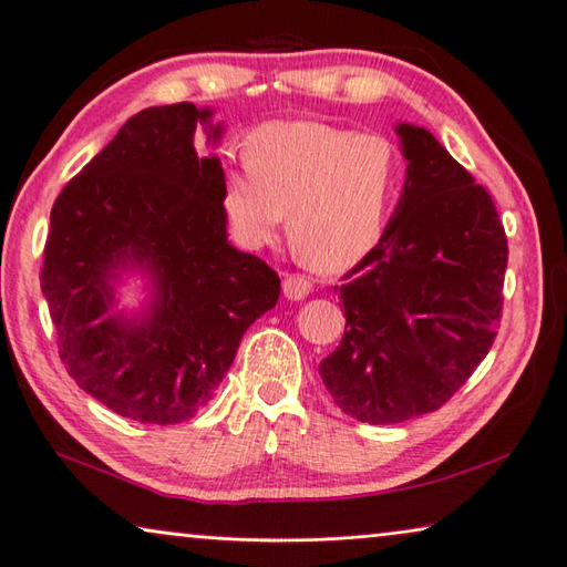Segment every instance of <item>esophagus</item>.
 Instances as JSON below:
<instances>
[{
    "instance_id": "1",
    "label": "esophagus",
    "mask_w": 567,
    "mask_h": 567,
    "mask_svg": "<svg viewBox=\"0 0 567 567\" xmlns=\"http://www.w3.org/2000/svg\"><path fill=\"white\" fill-rule=\"evenodd\" d=\"M282 292L287 299H305L312 292V280L305 275H287L282 282Z\"/></svg>"
}]
</instances>
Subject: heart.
I'll return each mask as SVG.
<instances>
[{
  "label": "heart",
  "instance_id": "obj_1",
  "mask_svg": "<svg viewBox=\"0 0 567 567\" xmlns=\"http://www.w3.org/2000/svg\"><path fill=\"white\" fill-rule=\"evenodd\" d=\"M403 186V157L379 132L324 122H268L246 137V164L224 176L226 214L243 240L270 243L285 224L317 270L353 268L379 246Z\"/></svg>",
  "mask_w": 567,
  "mask_h": 567
}]
</instances>
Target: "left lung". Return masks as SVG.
Here are the masks:
<instances>
[{
	"mask_svg": "<svg viewBox=\"0 0 567 567\" xmlns=\"http://www.w3.org/2000/svg\"><path fill=\"white\" fill-rule=\"evenodd\" d=\"M403 196L379 246L343 275L347 331L319 363L343 413L393 425L432 413L489 353L504 307L506 233L482 184L415 125H398Z\"/></svg>",
	"mask_w": 567,
	"mask_h": 567,
	"instance_id": "obj_1",
	"label": "left lung"
}]
</instances>
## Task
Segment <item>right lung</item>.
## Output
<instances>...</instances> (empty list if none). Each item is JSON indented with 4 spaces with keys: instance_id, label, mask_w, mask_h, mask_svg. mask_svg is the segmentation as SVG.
<instances>
[{
    "instance_id": "1",
    "label": "right lung",
    "mask_w": 567,
    "mask_h": 567,
    "mask_svg": "<svg viewBox=\"0 0 567 567\" xmlns=\"http://www.w3.org/2000/svg\"><path fill=\"white\" fill-rule=\"evenodd\" d=\"M210 110L147 107L63 186L51 208L41 292L71 379L113 413L150 425L194 417L224 381L280 277L226 236L224 166L194 150ZM144 264L155 302L142 320L109 312L117 267Z\"/></svg>"
}]
</instances>
